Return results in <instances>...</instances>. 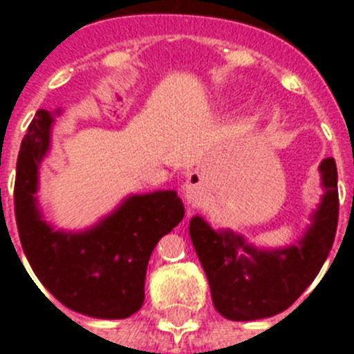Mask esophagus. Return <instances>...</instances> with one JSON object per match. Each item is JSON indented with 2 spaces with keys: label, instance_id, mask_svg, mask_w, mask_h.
Returning <instances> with one entry per match:
<instances>
[{
  "label": "esophagus",
  "instance_id": "obj_1",
  "mask_svg": "<svg viewBox=\"0 0 354 354\" xmlns=\"http://www.w3.org/2000/svg\"><path fill=\"white\" fill-rule=\"evenodd\" d=\"M200 193H202L200 178L196 174H193V176L189 178V182L185 183V187H183V194H185L187 202H196L200 198Z\"/></svg>",
  "mask_w": 354,
  "mask_h": 354
}]
</instances>
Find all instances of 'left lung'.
<instances>
[{
  "mask_svg": "<svg viewBox=\"0 0 354 354\" xmlns=\"http://www.w3.org/2000/svg\"><path fill=\"white\" fill-rule=\"evenodd\" d=\"M324 196L305 235L286 248L261 250L232 230L215 232L202 216L189 222V235L211 288L213 305L233 322L283 313L316 279L338 226V172L333 158L319 163Z\"/></svg>",
  "mask_w": 354,
  "mask_h": 354,
  "instance_id": "8db88e82",
  "label": "left lung"
}]
</instances>
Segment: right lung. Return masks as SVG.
Listing matches in <instances>:
<instances>
[{
	"mask_svg": "<svg viewBox=\"0 0 354 354\" xmlns=\"http://www.w3.org/2000/svg\"><path fill=\"white\" fill-rule=\"evenodd\" d=\"M55 113L38 110L19 147L14 213L25 257L38 281L64 307L91 318L121 319L145 299L150 253L183 218L176 191L130 194L82 232L49 226L38 207V167L51 147Z\"/></svg>",
	"mask_w": 354,
	"mask_h": 354,
	"instance_id": "1",
	"label": "right lung"
}]
</instances>
